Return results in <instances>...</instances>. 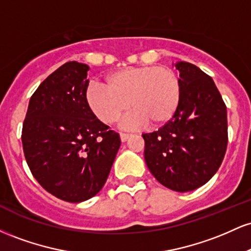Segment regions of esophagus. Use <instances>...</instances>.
Wrapping results in <instances>:
<instances>
[{
	"instance_id": "obj_1",
	"label": "esophagus",
	"mask_w": 251,
	"mask_h": 251,
	"mask_svg": "<svg viewBox=\"0 0 251 251\" xmlns=\"http://www.w3.org/2000/svg\"><path fill=\"white\" fill-rule=\"evenodd\" d=\"M131 137V134H126V133H120V140H122L123 143H125L126 140L128 139V138Z\"/></svg>"
}]
</instances>
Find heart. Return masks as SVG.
<instances>
[{"label":"heart","mask_w":251,"mask_h":251,"mask_svg":"<svg viewBox=\"0 0 251 251\" xmlns=\"http://www.w3.org/2000/svg\"><path fill=\"white\" fill-rule=\"evenodd\" d=\"M180 81L168 67L139 66L114 72L106 86L93 82L86 91L89 109L100 122L114 125L129 107L133 111L124 120L125 127L149 123L159 127L172 119L180 102Z\"/></svg>","instance_id":"b5f03b06"}]
</instances>
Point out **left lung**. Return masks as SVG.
Listing matches in <instances>:
<instances>
[{
    "mask_svg": "<svg viewBox=\"0 0 251 251\" xmlns=\"http://www.w3.org/2000/svg\"><path fill=\"white\" fill-rule=\"evenodd\" d=\"M180 102L169 123L143 134L144 158L153 177L177 192L211 179L227 145L226 107L214 80L190 62L178 61Z\"/></svg>",
    "mask_w": 251,
    "mask_h": 251,
    "instance_id": "1",
    "label": "left lung"
}]
</instances>
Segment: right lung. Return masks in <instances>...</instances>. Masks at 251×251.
<instances>
[{
	"mask_svg": "<svg viewBox=\"0 0 251 251\" xmlns=\"http://www.w3.org/2000/svg\"><path fill=\"white\" fill-rule=\"evenodd\" d=\"M86 63L66 62L37 87L22 128L25 160L34 178L60 200L80 203L102 186L120 148L119 134L86 101Z\"/></svg>",
	"mask_w": 251,
	"mask_h": 251,
	"instance_id": "right-lung-1",
	"label": "right lung"
}]
</instances>
